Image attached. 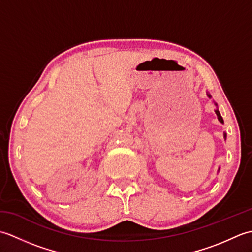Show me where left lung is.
Returning <instances> with one entry per match:
<instances>
[{
	"instance_id": "left-lung-1",
	"label": "left lung",
	"mask_w": 252,
	"mask_h": 252,
	"mask_svg": "<svg viewBox=\"0 0 252 252\" xmlns=\"http://www.w3.org/2000/svg\"><path fill=\"white\" fill-rule=\"evenodd\" d=\"M207 96H208L209 98H212V96H211L210 94H209V92H207ZM213 104H215V106L217 107V108H216V110H215V111H216V114H217V116H218V120L220 121L221 123H224V121H223V118H222V116H221V114H220V111H219V108H218V104L216 103L215 100H213ZM224 140H226V133H225V132H224ZM219 171H220V168H219L218 172H219Z\"/></svg>"
}]
</instances>
